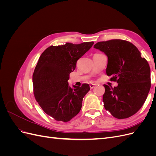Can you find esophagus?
Segmentation results:
<instances>
[{
    "label": "esophagus",
    "instance_id": "34e87169",
    "mask_svg": "<svg viewBox=\"0 0 156 156\" xmlns=\"http://www.w3.org/2000/svg\"><path fill=\"white\" fill-rule=\"evenodd\" d=\"M95 86H96L95 84H90V87L91 89L94 88V87H95Z\"/></svg>",
    "mask_w": 156,
    "mask_h": 156
}]
</instances>
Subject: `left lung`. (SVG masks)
<instances>
[{
  "label": "left lung",
  "mask_w": 156,
  "mask_h": 156,
  "mask_svg": "<svg viewBox=\"0 0 156 156\" xmlns=\"http://www.w3.org/2000/svg\"><path fill=\"white\" fill-rule=\"evenodd\" d=\"M94 48L108 57L106 73L111 81L119 83L112 88L104 84V107L116 119L135 115L147 98L151 87L150 68L138 49L129 41L111 40L98 42Z\"/></svg>",
  "instance_id": "obj_1"
}]
</instances>
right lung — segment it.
I'll return each mask as SVG.
<instances>
[{"label":"right lung","mask_w":156,"mask_h":156,"mask_svg":"<svg viewBox=\"0 0 156 156\" xmlns=\"http://www.w3.org/2000/svg\"><path fill=\"white\" fill-rule=\"evenodd\" d=\"M93 44L90 41L51 45L40 56L32 75L34 95L43 111L55 120L67 122L81 111L90 87L84 83L71 87L68 81L77 61Z\"/></svg>","instance_id":"obj_1"}]
</instances>
